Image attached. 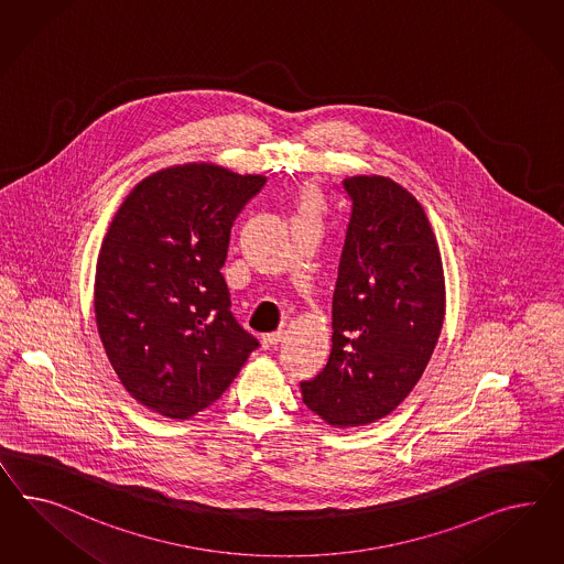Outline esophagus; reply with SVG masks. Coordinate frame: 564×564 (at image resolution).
Segmentation results:
<instances>
[{
	"mask_svg": "<svg viewBox=\"0 0 564 564\" xmlns=\"http://www.w3.org/2000/svg\"><path fill=\"white\" fill-rule=\"evenodd\" d=\"M283 338H285V330H276V333L262 335L260 343H262V347H264V349H271V347H276V345H279Z\"/></svg>",
	"mask_w": 564,
	"mask_h": 564,
	"instance_id": "34e87169",
	"label": "esophagus"
}]
</instances>
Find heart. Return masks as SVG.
<instances>
[{
    "instance_id": "obj_1",
    "label": "heart",
    "mask_w": 564,
    "mask_h": 564,
    "mask_svg": "<svg viewBox=\"0 0 564 564\" xmlns=\"http://www.w3.org/2000/svg\"><path fill=\"white\" fill-rule=\"evenodd\" d=\"M322 203H324V198H322L321 188L316 184L302 183L297 186V191H295V205L300 209V215L316 217V214L322 209Z\"/></svg>"
}]
</instances>
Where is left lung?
Masks as SVG:
<instances>
[{"label":"left lung","mask_w":564,"mask_h":564,"mask_svg":"<svg viewBox=\"0 0 564 564\" xmlns=\"http://www.w3.org/2000/svg\"><path fill=\"white\" fill-rule=\"evenodd\" d=\"M352 200L333 297V349L302 381L305 406L338 429L397 411L442 335L445 276L423 205L380 174L345 178Z\"/></svg>","instance_id":"8db88e82"}]
</instances>
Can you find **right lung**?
Instances as JSON below:
<instances>
[{
	"label": "right lung",
	"mask_w": 564,
	"mask_h": 564,
	"mask_svg": "<svg viewBox=\"0 0 564 564\" xmlns=\"http://www.w3.org/2000/svg\"><path fill=\"white\" fill-rule=\"evenodd\" d=\"M267 176L214 162L162 167L112 217L94 276V314L124 390L186 421L228 390L259 347L229 312V229Z\"/></svg>",
	"instance_id": "obj_1"
}]
</instances>
